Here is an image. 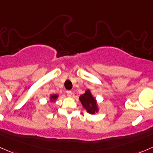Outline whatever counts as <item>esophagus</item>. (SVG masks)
Wrapping results in <instances>:
<instances>
[{
	"label": "esophagus",
	"mask_w": 153,
	"mask_h": 153,
	"mask_svg": "<svg viewBox=\"0 0 153 153\" xmlns=\"http://www.w3.org/2000/svg\"><path fill=\"white\" fill-rule=\"evenodd\" d=\"M66 92H67V96H69V97H71V96H72V91H71L68 90V91H67Z\"/></svg>",
	"instance_id": "1"
}]
</instances>
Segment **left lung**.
Here are the masks:
<instances>
[{
    "label": "left lung",
    "instance_id": "1",
    "mask_svg": "<svg viewBox=\"0 0 153 153\" xmlns=\"http://www.w3.org/2000/svg\"><path fill=\"white\" fill-rule=\"evenodd\" d=\"M79 99L80 100H81L82 105L84 107V108H86L89 114H94L95 112H97L96 100H94V98L91 96L89 90H87L84 94L81 95Z\"/></svg>",
    "mask_w": 153,
    "mask_h": 153
}]
</instances>
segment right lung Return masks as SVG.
Listing matches in <instances>:
<instances>
[{
	"instance_id": "1",
	"label": "right lung",
	"mask_w": 153,
	"mask_h": 153,
	"mask_svg": "<svg viewBox=\"0 0 153 153\" xmlns=\"http://www.w3.org/2000/svg\"><path fill=\"white\" fill-rule=\"evenodd\" d=\"M57 97H58V95H56V94H53V95L51 96V99L52 100H56Z\"/></svg>"
}]
</instances>
